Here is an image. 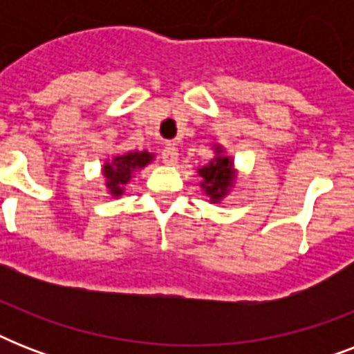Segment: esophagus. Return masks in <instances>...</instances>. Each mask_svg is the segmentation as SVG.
I'll return each mask as SVG.
<instances>
[{
  "instance_id": "34e87169",
  "label": "esophagus",
  "mask_w": 354,
  "mask_h": 354,
  "mask_svg": "<svg viewBox=\"0 0 354 354\" xmlns=\"http://www.w3.org/2000/svg\"><path fill=\"white\" fill-rule=\"evenodd\" d=\"M161 158H163V163H167V165H176L178 149L172 143H167L163 150H161Z\"/></svg>"
}]
</instances>
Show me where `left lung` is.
<instances>
[{
	"label": "left lung",
	"instance_id": "8db88e82",
	"mask_svg": "<svg viewBox=\"0 0 354 354\" xmlns=\"http://www.w3.org/2000/svg\"><path fill=\"white\" fill-rule=\"evenodd\" d=\"M215 152V158L207 165L198 169V174L202 176L200 187L204 189V193L209 196V202L213 204L221 202L230 193V189L235 182V169H233L232 158L224 156L221 145H216Z\"/></svg>",
	"mask_w": 354,
	"mask_h": 354
}]
</instances>
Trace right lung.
<instances>
[{
    "instance_id": "add662e5",
    "label": "right lung",
    "mask_w": 354,
    "mask_h": 354,
    "mask_svg": "<svg viewBox=\"0 0 354 354\" xmlns=\"http://www.w3.org/2000/svg\"><path fill=\"white\" fill-rule=\"evenodd\" d=\"M152 160H154V154L141 150V152H127V154L115 156L112 161H106L102 167V174L106 178V187L110 194L121 196L124 185L130 182L133 172L147 167Z\"/></svg>"
}]
</instances>
